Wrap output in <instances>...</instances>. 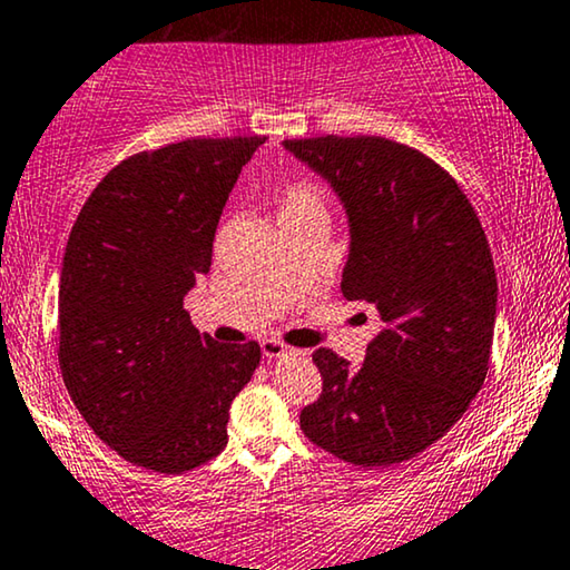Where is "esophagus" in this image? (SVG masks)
I'll use <instances>...</instances> for the list:
<instances>
[{"label":"esophagus","instance_id":"obj_1","mask_svg":"<svg viewBox=\"0 0 570 570\" xmlns=\"http://www.w3.org/2000/svg\"><path fill=\"white\" fill-rule=\"evenodd\" d=\"M261 347H263V355L268 357V360H276V357H286V355H292V347H286L284 342H281V338H276V336H265L263 342H261Z\"/></svg>","mask_w":570,"mask_h":570}]
</instances>
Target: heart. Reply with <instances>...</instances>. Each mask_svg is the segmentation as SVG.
<instances>
[{
    "mask_svg": "<svg viewBox=\"0 0 570 570\" xmlns=\"http://www.w3.org/2000/svg\"><path fill=\"white\" fill-rule=\"evenodd\" d=\"M302 213H321L328 215V199L321 184L302 178L281 191L278 197V218L284 215H302Z\"/></svg>",
    "mask_w": 570,
    "mask_h": 570,
    "instance_id": "b5f03b06",
    "label": "heart"
}]
</instances>
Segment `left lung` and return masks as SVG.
Segmentation results:
<instances>
[{
    "label": "left lung",
    "instance_id": "1",
    "mask_svg": "<svg viewBox=\"0 0 570 570\" xmlns=\"http://www.w3.org/2000/svg\"><path fill=\"white\" fill-rule=\"evenodd\" d=\"M350 215L342 294L379 313L360 368L313 352L323 392L299 429L344 463H405L439 442L484 386L497 273L471 199L442 165L384 136L286 139Z\"/></svg>",
    "mask_w": 570,
    "mask_h": 570
}]
</instances>
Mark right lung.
<instances>
[{"mask_svg":"<svg viewBox=\"0 0 570 570\" xmlns=\"http://www.w3.org/2000/svg\"><path fill=\"white\" fill-rule=\"evenodd\" d=\"M261 144L194 136L126 157L86 199L65 247L62 381L94 434L147 471L184 473L220 455L228 407L261 365V344H218L184 309Z\"/></svg>","mask_w":570,"mask_h":570,"instance_id":"add662e5","label":"right lung"}]
</instances>
